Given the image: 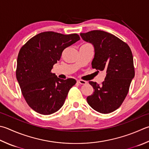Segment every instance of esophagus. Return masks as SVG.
<instances>
[{
	"label": "esophagus",
	"instance_id": "34e87169",
	"mask_svg": "<svg viewBox=\"0 0 149 149\" xmlns=\"http://www.w3.org/2000/svg\"><path fill=\"white\" fill-rule=\"evenodd\" d=\"M77 82L78 84H82V85H84V84H86V83H87L86 81L82 80H77Z\"/></svg>",
	"mask_w": 149,
	"mask_h": 149
}]
</instances>
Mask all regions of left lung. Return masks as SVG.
I'll list each match as a JSON object with an SVG mask.
<instances>
[{
  "mask_svg": "<svg viewBox=\"0 0 149 149\" xmlns=\"http://www.w3.org/2000/svg\"><path fill=\"white\" fill-rule=\"evenodd\" d=\"M80 35L94 47L93 68L106 73L101 85L89 81L94 91L87 97V102L99 113H111L122 104L134 78L132 53L127 43L104 31L93 30Z\"/></svg>",
  "mask_w": 149,
  "mask_h": 149,
  "instance_id": "1",
  "label": "left lung"
}]
</instances>
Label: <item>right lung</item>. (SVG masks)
<instances>
[{
    "instance_id": "right-lung-1",
    "label": "right lung",
    "mask_w": 149,
    "mask_h": 149,
    "mask_svg": "<svg viewBox=\"0 0 149 149\" xmlns=\"http://www.w3.org/2000/svg\"><path fill=\"white\" fill-rule=\"evenodd\" d=\"M78 40L77 33L45 32L22 47L17 60L16 77L25 100L35 111L50 115L62 107L76 80L60 79L51 70L63 50Z\"/></svg>"
}]
</instances>
